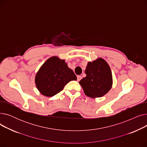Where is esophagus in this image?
Wrapping results in <instances>:
<instances>
[{"label":"esophagus","mask_w":147,"mask_h":147,"mask_svg":"<svg viewBox=\"0 0 147 147\" xmlns=\"http://www.w3.org/2000/svg\"><path fill=\"white\" fill-rule=\"evenodd\" d=\"M82 76H78V81L79 82L82 79Z\"/></svg>","instance_id":"1"}]
</instances>
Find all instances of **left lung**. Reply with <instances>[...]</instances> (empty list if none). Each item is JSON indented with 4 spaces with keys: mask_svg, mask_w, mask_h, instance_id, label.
I'll return each instance as SVG.
<instances>
[{
    "mask_svg": "<svg viewBox=\"0 0 147 147\" xmlns=\"http://www.w3.org/2000/svg\"><path fill=\"white\" fill-rule=\"evenodd\" d=\"M84 73L86 76L79 84L86 96L92 98L102 97L112 88V72L109 64L103 58H98L88 62Z\"/></svg>",
    "mask_w": 147,
    "mask_h": 147,
    "instance_id": "obj_1",
    "label": "left lung"
}]
</instances>
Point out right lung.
<instances>
[{
  "label": "right lung",
  "instance_id": "right-lung-1",
  "mask_svg": "<svg viewBox=\"0 0 147 147\" xmlns=\"http://www.w3.org/2000/svg\"><path fill=\"white\" fill-rule=\"evenodd\" d=\"M77 77L65 59L53 56L46 60L35 76V84L40 93L51 97L63 89L64 86Z\"/></svg>",
  "mask_w": 147,
  "mask_h": 147
}]
</instances>
